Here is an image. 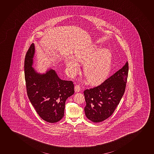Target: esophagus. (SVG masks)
Returning a JSON list of instances; mask_svg holds the SVG:
<instances>
[{
  "instance_id": "34e87169",
  "label": "esophagus",
  "mask_w": 154,
  "mask_h": 154,
  "mask_svg": "<svg viewBox=\"0 0 154 154\" xmlns=\"http://www.w3.org/2000/svg\"><path fill=\"white\" fill-rule=\"evenodd\" d=\"M80 85H79V84H77V85H76L75 86V91L76 92H79V91H80Z\"/></svg>"
}]
</instances>
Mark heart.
I'll return each instance as SVG.
<instances>
[{
	"instance_id": "1",
	"label": "heart",
	"mask_w": 154,
	"mask_h": 154,
	"mask_svg": "<svg viewBox=\"0 0 154 154\" xmlns=\"http://www.w3.org/2000/svg\"><path fill=\"white\" fill-rule=\"evenodd\" d=\"M74 58L81 63L85 62L84 72L90 83H97L104 79L111 70L113 56L107 49H103L95 45L78 50ZM76 60H68V69L72 74H76L79 65Z\"/></svg>"
}]
</instances>
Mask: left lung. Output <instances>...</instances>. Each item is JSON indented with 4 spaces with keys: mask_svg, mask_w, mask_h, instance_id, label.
<instances>
[{
    "mask_svg": "<svg viewBox=\"0 0 154 154\" xmlns=\"http://www.w3.org/2000/svg\"><path fill=\"white\" fill-rule=\"evenodd\" d=\"M129 65H125L96 87L84 91L85 115L89 120L100 122L111 116L125 93Z\"/></svg>",
    "mask_w": 154,
    "mask_h": 154,
    "instance_id": "1",
    "label": "left lung"
}]
</instances>
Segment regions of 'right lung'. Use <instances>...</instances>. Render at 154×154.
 I'll return each instance as SVG.
<instances>
[{"instance_id":"obj_1","label":"right lung","mask_w":154,"mask_h":154,"mask_svg":"<svg viewBox=\"0 0 154 154\" xmlns=\"http://www.w3.org/2000/svg\"><path fill=\"white\" fill-rule=\"evenodd\" d=\"M34 50L32 44L25 58L27 96L41 118L48 122H57L64 116L66 100L74 94V83L60 79L52 69L42 75L37 73L32 66Z\"/></svg>"}]
</instances>
